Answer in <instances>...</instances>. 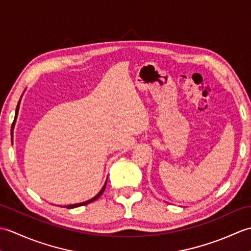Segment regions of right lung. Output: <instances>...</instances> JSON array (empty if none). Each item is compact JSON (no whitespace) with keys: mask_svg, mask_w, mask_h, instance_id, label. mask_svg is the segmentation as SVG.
<instances>
[{"mask_svg":"<svg viewBox=\"0 0 251 251\" xmlns=\"http://www.w3.org/2000/svg\"><path fill=\"white\" fill-rule=\"evenodd\" d=\"M20 101H21V98L19 99V101H18V104H17V108H16V113H15V120H14V122H13V125H12V142H13V134H14V127H15V124H16V121H17V116H18V112H19V106H20ZM106 181H108V179L105 180V183H104V185L102 186V189L100 190V192L99 193L96 195L95 197H93V199H90V200H88V201H83V202H78V204H72V205H68V206H66L67 208H69V209H71V208H75V207H79V206H83V205H87V204H89V202H92V201H96L97 199H99L100 197V195L103 193V191H104V189H105V185H106Z\"/></svg>","mask_w":251,"mask_h":251,"instance_id":"add662e5","label":"right lung"}]
</instances>
